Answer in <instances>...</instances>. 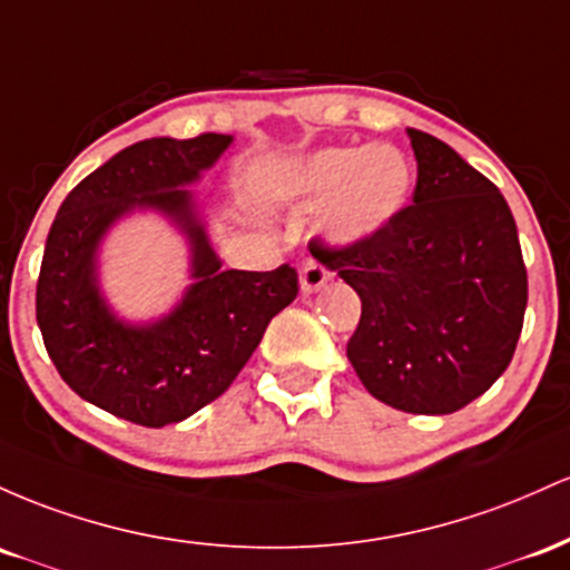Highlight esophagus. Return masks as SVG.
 Segmentation results:
<instances>
[{
	"label": "esophagus",
	"mask_w": 570,
	"mask_h": 570,
	"mask_svg": "<svg viewBox=\"0 0 570 570\" xmlns=\"http://www.w3.org/2000/svg\"><path fill=\"white\" fill-rule=\"evenodd\" d=\"M331 272L325 266H320L317 261H306L302 266V277H298V283H302V291L304 293H317L320 287L328 283Z\"/></svg>",
	"instance_id": "obj_1"
}]
</instances>
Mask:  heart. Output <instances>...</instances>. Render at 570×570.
I'll use <instances>...</instances> for the list:
<instances>
[{
  "mask_svg": "<svg viewBox=\"0 0 570 570\" xmlns=\"http://www.w3.org/2000/svg\"><path fill=\"white\" fill-rule=\"evenodd\" d=\"M412 161L401 147L342 145L312 153L287 180L293 194L323 202V228L336 245H357L385 232L412 194Z\"/></svg>",
  "mask_w": 570,
  "mask_h": 570,
  "instance_id": "heart-1",
  "label": "heart"
}]
</instances>
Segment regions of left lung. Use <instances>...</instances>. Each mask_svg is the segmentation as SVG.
Here are the masks:
<instances>
[{
  "label": "left lung",
  "instance_id": "left-lung-1",
  "mask_svg": "<svg viewBox=\"0 0 570 570\" xmlns=\"http://www.w3.org/2000/svg\"><path fill=\"white\" fill-rule=\"evenodd\" d=\"M406 134L414 204L366 242L309 250L361 296L347 357L363 387L401 412L452 414L511 363L528 272L501 190L446 142Z\"/></svg>",
  "mask_w": 570,
  "mask_h": 570
}]
</instances>
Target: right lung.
I'll use <instances>...</instances> for the list:
<instances>
[{"label": "right lung", "mask_w": 570, "mask_h": 570, "mask_svg": "<svg viewBox=\"0 0 570 570\" xmlns=\"http://www.w3.org/2000/svg\"><path fill=\"white\" fill-rule=\"evenodd\" d=\"M234 142L232 134L153 137L101 164L63 199L45 242L37 325L45 350L88 404L145 428L180 423L223 395L266 325L298 293L296 268H226L188 185ZM164 214L191 247L184 298L164 318L120 321L98 285V247L118 219Z\"/></svg>", "instance_id": "obj_1"}]
</instances>
